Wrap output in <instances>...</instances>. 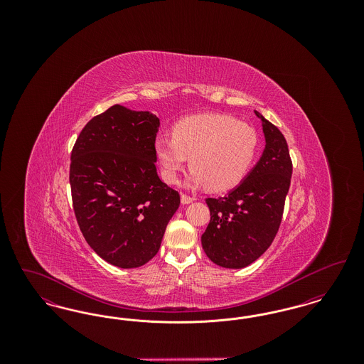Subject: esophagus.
I'll list each match as a JSON object with an SVG mask.
<instances>
[{"instance_id":"obj_1","label":"esophagus","mask_w":364,"mask_h":364,"mask_svg":"<svg viewBox=\"0 0 364 364\" xmlns=\"http://www.w3.org/2000/svg\"><path fill=\"white\" fill-rule=\"evenodd\" d=\"M193 200H195V198L188 196V195H186V193H181V203H183V205H190Z\"/></svg>"}]
</instances>
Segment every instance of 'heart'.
I'll use <instances>...</instances> for the list:
<instances>
[{
	"instance_id": "1",
	"label": "heart",
	"mask_w": 364,
	"mask_h": 364,
	"mask_svg": "<svg viewBox=\"0 0 364 364\" xmlns=\"http://www.w3.org/2000/svg\"><path fill=\"white\" fill-rule=\"evenodd\" d=\"M161 173L176 184L190 158L191 187L230 190L250 172L258 149L255 128L221 113L195 114L176 122L172 138L161 136L154 144Z\"/></svg>"
}]
</instances>
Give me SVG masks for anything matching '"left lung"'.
<instances>
[{
    "mask_svg": "<svg viewBox=\"0 0 364 364\" xmlns=\"http://www.w3.org/2000/svg\"><path fill=\"white\" fill-rule=\"evenodd\" d=\"M266 146L254 169L221 198H208L210 223L202 247L210 260L226 269H242L270 247L281 225L291 186L292 159L287 140L259 112Z\"/></svg>",
    "mask_w": 364,
    "mask_h": 364,
    "instance_id": "left-lung-1",
    "label": "left lung"
}]
</instances>
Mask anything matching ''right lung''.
<instances>
[{
  "mask_svg": "<svg viewBox=\"0 0 364 364\" xmlns=\"http://www.w3.org/2000/svg\"><path fill=\"white\" fill-rule=\"evenodd\" d=\"M159 119L113 105L82 129L70 153L73 211L88 245L113 266L153 259L180 195L156 173Z\"/></svg>",
  "mask_w": 364,
  "mask_h": 364,
  "instance_id": "right-lung-1",
  "label": "right lung"
}]
</instances>
